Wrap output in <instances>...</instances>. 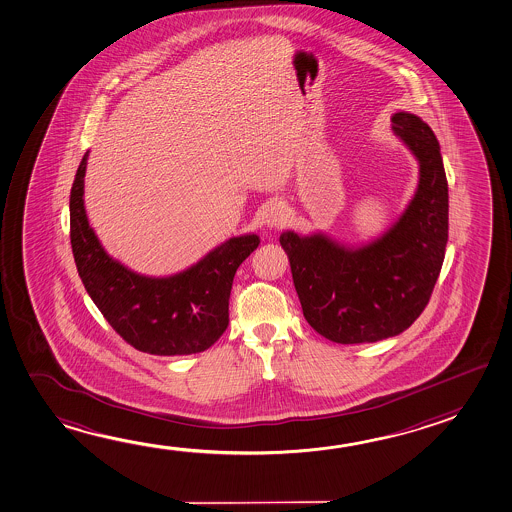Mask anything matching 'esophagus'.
<instances>
[{
    "label": "esophagus",
    "instance_id": "1",
    "mask_svg": "<svg viewBox=\"0 0 512 512\" xmlns=\"http://www.w3.org/2000/svg\"><path fill=\"white\" fill-rule=\"evenodd\" d=\"M290 222V211L286 208L285 204H274L269 209L267 217H265V226L270 227H283Z\"/></svg>",
    "mask_w": 512,
    "mask_h": 512
}]
</instances>
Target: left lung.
<instances>
[{"instance_id":"left-lung-1","label":"left lung","mask_w":512,"mask_h":512,"mask_svg":"<svg viewBox=\"0 0 512 512\" xmlns=\"http://www.w3.org/2000/svg\"><path fill=\"white\" fill-rule=\"evenodd\" d=\"M392 130L419 161V184L403 215L373 242L346 247L330 236H279L304 319L337 344L396 337L423 313L448 242V181L441 147L419 116L396 113Z\"/></svg>"}]
</instances>
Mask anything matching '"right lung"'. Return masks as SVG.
<instances>
[{"instance_id":"right-lung-1","label":"right lung","mask_w":512,"mask_h":512,"mask_svg":"<svg viewBox=\"0 0 512 512\" xmlns=\"http://www.w3.org/2000/svg\"><path fill=\"white\" fill-rule=\"evenodd\" d=\"M86 165L87 152L71 186L70 238L87 294L113 330L138 351L159 356L206 351L226 331L234 274L260 238H229L190 269L168 278L136 274L104 251L87 222Z\"/></svg>"}]
</instances>
